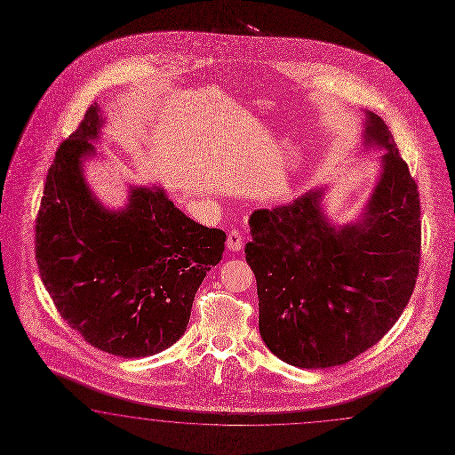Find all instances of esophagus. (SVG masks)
<instances>
[{
	"instance_id": "obj_1",
	"label": "esophagus",
	"mask_w": 455,
	"mask_h": 455,
	"mask_svg": "<svg viewBox=\"0 0 455 455\" xmlns=\"http://www.w3.org/2000/svg\"><path fill=\"white\" fill-rule=\"evenodd\" d=\"M243 246V236L238 230H232L227 236V248L232 251H238Z\"/></svg>"
}]
</instances>
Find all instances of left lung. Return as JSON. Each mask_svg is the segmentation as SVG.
<instances>
[{
    "mask_svg": "<svg viewBox=\"0 0 455 455\" xmlns=\"http://www.w3.org/2000/svg\"><path fill=\"white\" fill-rule=\"evenodd\" d=\"M366 140L387 152L359 223L331 227L320 212L321 192L250 217L245 257L257 276L259 334L275 356L296 368L341 366L379 343L416 286L418 184L374 112Z\"/></svg>",
    "mask_w": 455,
    "mask_h": 455,
    "instance_id": "1",
    "label": "left lung"
}]
</instances>
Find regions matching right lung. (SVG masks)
I'll return each mask as SVG.
<instances>
[{"instance_id": "1", "label": "right lung", "mask_w": 455, "mask_h": 455, "mask_svg": "<svg viewBox=\"0 0 455 455\" xmlns=\"http://www.w3.org/2000/svg\"><path fill=\"white\" fill-rule=\"evenodd\" d=\"M98 104L62 140L37 210V270L62 320L114 356L157 355L182 338L227 235L190 220L160 188H134L123 212L89 192L81 157L94 152Z\"/></svg>"}]
</instances>
